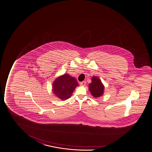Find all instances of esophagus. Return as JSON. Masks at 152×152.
<instances>
[{
	"label": "esophagus",
	"instance_id": "obj_1",
	"mask_svg": "<svg viewBox=\"0 0 152 152\" xmlns=\"http://www.w3.org/2000/svg\"><path fill=\"white\" fill-rule=\"evenodd\" d=\"M86 85V81H82V82H80V86H85Z\"/></svg>",
	"mask_w": 152,
	"mask_h": 152
}]
</instances>
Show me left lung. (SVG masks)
<instances>
[{
  "mask_svg": "<svg viewBox=\"0 0 152 152\" xmlns=\"http://www.w3.org/2000/svg\"><path fill=\"white\" fill-rule=\"evenodd\" d=\"M89 90L94 98L101 97L104 92V86L96 76H93L91 83L89 84Z\"/></svg>",
  "mask_w": 152,
  "mask_h": 152,
  "instance_id": "left-lung-1",
  "label": "left lung"
}]
</instances>
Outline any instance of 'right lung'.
<instances>
[{
    "instance_id": "1",
    "label": "right lung",
    "mask_w": 152,
    "mask_h": 152,
    "mask_svg": "<svg viewBox=\"0 0 152 152\" xmlns=\"http://www.w3.org/2000/svg\"><path fill=\"white\" fill-rule=\"evenodd\" d=\"M79 86L76 79L68 74H65L56 79L53 84V91L55 96L65 101L72 96L76 87Z\"/></svg>"
}]
</instances>
